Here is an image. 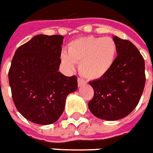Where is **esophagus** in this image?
<instances>
[{"label": "esophagus", "instance_id": "1", "mask_svg": "<svg viewBox=\"0 0 153 153\" xmlns=\"http://www.w3.org/2000/svg\"><path fill=\"white\" fill-rule=\"evenodd\" d=\"M86 83V82L84 81L83 79H80V78H79L78 79V84H79V86H82L83 84H85Z\"/></svg>", "mask_w": 153, "mask_h": 153}]
</instances>
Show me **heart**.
Returning <instances> with one entry per match:
<instances>
[{"mask_svg":"<svg viewBox=\"0 0 153 153\" xmlns=\"http://www.w3.org/2000/svg\"><path fill=\"white\" fill-rule=\"evenodd\" d=\"M118 45L112 38L88 36L72 41L67 53L61 54V61L68 70L79 63V73L88 79H98L112 67L117 56Z\"/></svg>","mask_w":153,"mask_h":153,"instance_id":"1","label":"heart"}]
</instances>
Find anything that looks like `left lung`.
Returning a JSON list of instances; mask_svg holds the SVG:
<instances>
[{
  "label": "left lung",
  "mask_w": 153,
  "mask_h": 153,
  "mask_svg": "<svg viewBox=\"0 0 153 153\" xmlns=\"http://www.w3.org/2000/svg\"><path fill=\"white\" fill-rule=\"evenodd\" d=\"M117 56L112 67L98 79L90 81L94 96L88 108L96 117L117 120L127 116L139 102L145 86V62L130 41L115 36Z\"/></svg>",
  "instance_id": "8db88e82"
}]
</instances>
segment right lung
Wrapping results in <instances>:
<instances>
[{
	"instance_id": "right-lung-1",
	"label": "right lung",
	"mask_w": 153,
	"mask_h": 153,
	"mask_svg": "<svg viewBox=\"0 0 153 153\" xmlns=\"http://www.w3.org/2000/svg\"><path fill=\"white\" fill-rule=\"evenodd\" d=\"M61 35H37L16 50L9 70L12 99L25 118L38 125L58 120L66 97L78 88L77 77L58 71Z\"/></svg>"
}]
</instances>
